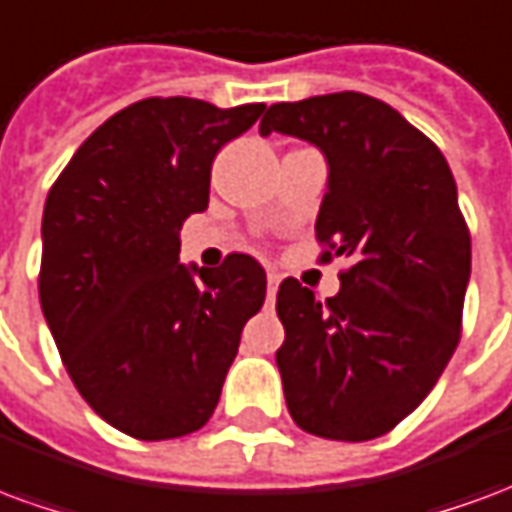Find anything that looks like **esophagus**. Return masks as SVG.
Returning <instances> with one entry per match:
<instances>
[{
    "mask_svg": "<svg viewBox=\"0 0 512 512\" xmlns=\"http://www.w3.org/2000/svg\"><path fill=\"white\" fill-rule=\"evenodd\" d=\"M279 288V274L277 271H268V299H274L277 296Z\"/></svg>",
    "mask_w": 512,
    "mask_h": 512,
    "instance_id": "obj_1",
    "label": "esophagus"
}]
</instances>
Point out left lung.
I'll use <instances>...</instances> for the list:
<instances>
[{"label": "left lung", "instance_id": "1", "mask_svg": "<svg viewBox=\"0 0 512 512\" xmlns=\"http://www.w3.org/2000/svg\"><path fill=\"white\" fill-rule=\"evenodd\" d=\"M299 136L329 161L315 238L343 255L340 293L279 285L277 351L293 422L334 441L378 439L436 386L461 340L472 238L447 158L365 93L274 104L260 134Z\"/></svg>", "mask_w": 512, "mask_h": 512}]
</instances>
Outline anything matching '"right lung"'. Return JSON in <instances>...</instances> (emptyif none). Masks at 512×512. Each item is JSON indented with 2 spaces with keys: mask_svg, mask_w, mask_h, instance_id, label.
Here are the masks:
<instances>
[{
  "mask_svg": "<svg viewBox=\"0 0 512 512\" xmlns=\"http://www.w3.org/2000/svg\"><path fill=\"white\" fill-rule=\"evenodd\" d=\"M263 104L145 98L87 136L43 208L40 307L62 365L112 428L178 439L211 419L244 323L266 301L255 257L180 266L211 164Z\"/></svg>",
  "mask_w": 512,
  "mask_h": 512,
  "instance_id": "add662e5",
  "label": "right lung"
}]
</instances>
